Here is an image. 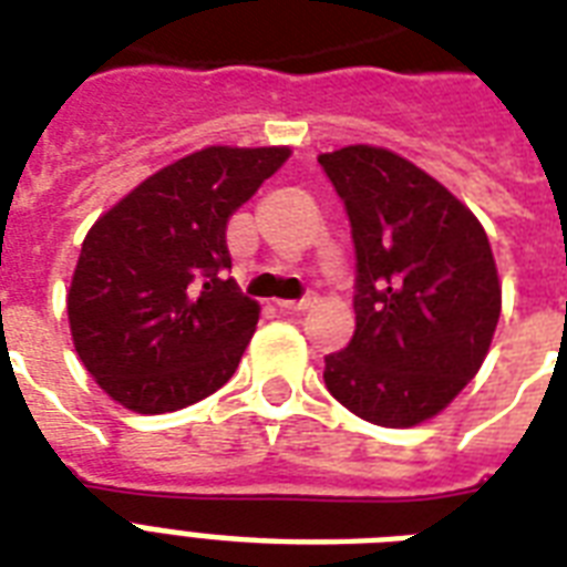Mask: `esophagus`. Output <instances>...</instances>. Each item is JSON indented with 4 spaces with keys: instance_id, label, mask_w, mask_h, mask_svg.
I'll return each instance as SVG.
<instances>
[{
    "instance_id": "obj_1",
    "label": "esophagus",
    "mask_w": 567,
    "mask_h": 567,
    "mask_svg": "<svg viewBox=\"0 0 567 567\" xmlns=\"http://www.w3.org/2000/svg\"><path fill=\"white\" fill-rule=\"evenodd\" d=\"M313 307V298H301V301H278L280 313H305Z\"/></svg>"
}]
</instances>
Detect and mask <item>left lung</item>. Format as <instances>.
I'll return each mask as SVG.
<instances>
[{
  "label": "left lung",
  "mask_w": 567,
  "mask_h": 567,
  "mask_svg": "<svg viewBox=\"0 0 567 567\" xmlns=\"http://www.w3.org/2000/svg\"><path fill=\"white\" fill-rule=\"evenodd\" d=\"M354 243V337L324 358V388L367 423L441 414L480 372L499 278L476 215L414 162L370 144L322 153Z\"/></svg>",
  "instance_id": "1"
}]
</instances>
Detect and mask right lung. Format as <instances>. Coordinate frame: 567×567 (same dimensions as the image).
Returning <instances> with one entry per match:
<instances>
[{
    "instance_id": "obj_1",
    "label": "right lung",
    "mask_w": 567,
    "mask_h": 567,
    "mask_svg": "<svg viewBox=\"0 0 567 567\" xmlns=\"http://www.w3.org/2000/svg\"><path fill=\"white\" fill-rule=\"evenodd\" d=\"M287 159L289 147H204L87 230L68 292L70 333L115 402L168 414L230 381L260 305L227 278V221Z\"/></svg>"
}]
</instances>
